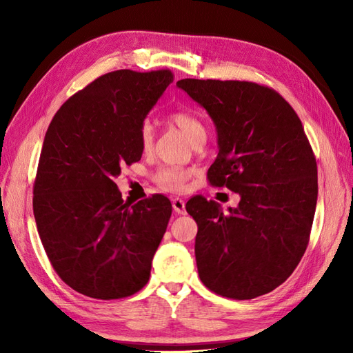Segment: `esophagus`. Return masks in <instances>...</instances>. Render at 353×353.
<instances>
[{
	"label": "esophagus",
	"instance_id": "34e87169",
	"mask_svg": "<svg viewBox=\"0 0 353 353\" xmlns=\"http://www.w3.org/2000/svg\"><path fill=\"white\" fill-rule=\"evenodd\" d=\"M172 208L174 210L178 213V215H185L187 210H185V201L179 197L172 199Z\"/></svg>",
	"mask_w": 353,
	"mask_h": 353
}]
</instances>
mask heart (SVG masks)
Instances as JSON below:
<instances>
[{"label": "heart", "mask_w": 353, "mask_h": 353, "mask_svg": "<svg viewBox=\"0 0 353 353\" xmlns=\"http://www.w3.org/2000/svg\"><path fill=\"white\" fill-rule=\"evenodd\" d=\"M169 119L183 131L191 143L197 141L199 138L206 137V128L199 117L187 110H178L169 114ZM154 143V130L150 122H144L140 126V145L144 152H148ZM194 175V170L183 166H163L154 174L156 184L166 191L181 193L185 188L188 178Z\"/></svg>", "instance_id": "heart-1"}]
</instances>
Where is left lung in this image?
<instances>
[{
	"mask_svg": "<svg viewBox=\"0 0 353 353\" xmlns=\"http://www.w3.org/2000/svg\"><path fill=\"white\" fill-rule=\"evenodd\" d=\"M176 85L216 126L219 153L209 183L241 197L227 213L201 196L188 200L200 280L237 301L270 293L301 262L315 215L316 160L302 122L265 85L190 78Z\"/></svg>",
	"mask_w": 353,
	"mask_h": 353,
	"instance_id": "1",
	"label": "left lung"
}]
</instances>
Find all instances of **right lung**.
<instances>
[{"label": "right lung", "mask_w": 353, "mask_h": 353, "mask_svg": "<svg viewBox=\"0 0 353 353\" xmlns=\"http://www.w3.org/2000/svg\"><path fill=\"white\" fill-rule=\"evenodd\" d=\"M172 81L169 69L109 72L52 117L34 215L52 268L74 292L112 301L140 292L150 279L172 205L162 194L131 205L113 178L141 159L140 126Z\"/></svg>", "instance_id": "add662e5"}]
</instances>
